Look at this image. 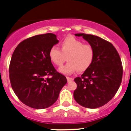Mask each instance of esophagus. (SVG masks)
Masks as SVG:
<instances>
[{
  "instance_id": "1",
  "label": "esophagus",
  "mask_w": 131,
  "mask_h": 131,
  "mask_svg": "<svg viewBox=\"0 0 131 131\" xmlns=\"http://www.w3.org/2000/svg\"><path fill=\"white\" fill-rule=\"evenodd\" d=\"M66 78H67V80H68V82H71V81H73V78L69 77H67Z\"/></svg>"
}]
</instances>
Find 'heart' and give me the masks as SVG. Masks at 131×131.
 Returning <instances> with one entry per match:
<instances>
[{"label":"heart","instance_id":"b5f03b06","mask_svg":"<svg viewBox=\"0 0 131 131\" xmlns=\"http://www.w3.org/2000/svg\"><path fill=\"white\" fill-rule=\"evenodd\" d=\"M61 49L53 46L49 52V58L57 66H62L66 60L68 62L59 69L63 74H71L78 70L83 72L90 67L95 56L93 46L84 44L82 41L73 36H68L61 43Z\"/></svg>","mask_w":131,"mask_h":131}]
</instances>
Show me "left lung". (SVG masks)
I'll use <instances>...</instances> for the list:
<instances>
[{
  "instance_id": "8db88e82",
  "label": "left lung",
  "mask_w": 131,
  "mask_h": 131,
  "mask_svg": "<svg viewBox=\"0 0 131 131\" xmlns=\"http://www.w3.org/2000/svg\"><path fill=\"white\" fill-rule=\"evenodd\" d=\"M75 35L93 46L95 56L90 67L74 80L77 85L74 99L84 107L97 108L108 103L118 90L123 75L122 61L110 42L91 34Z\"/></svg>"
}]
</instances>
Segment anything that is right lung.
Masks as SVG:
<instances>
[{
  "label": "right lung",
  "mask_w": 131,
  "mask_h": 131,
  "mask_svg": "<svg viewBox=\"0 0 131 131\" xmlns=\"http://www.w3.org/2000/svg\"><path fill=\"white\" fill-rule=\"evenodd\" d=\"M58 42L52 33L34 36L21 42L13 53L9 68L11 86L19 100L30 107L51 106L68 82L49 58V50ZM49 75L51 78L47 77Z\"/></svg>",
  "instance_id": "obj_1"
}]
</instances>
